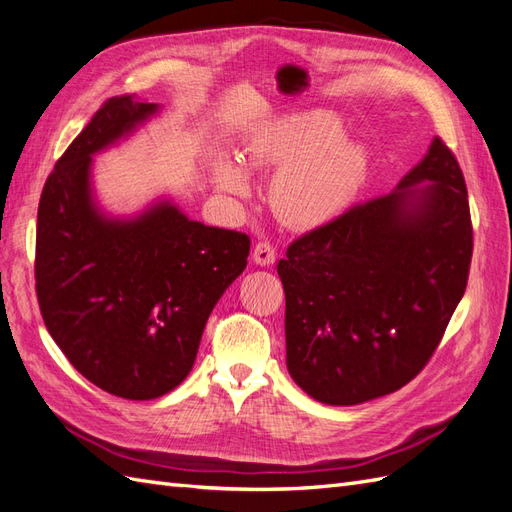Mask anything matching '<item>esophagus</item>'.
Masks as SVG:
<instances>
[{
	"label": "esophagus",
	"mask_w": 512,
	"mask_h": 512,
	"mask_svg": "<svg viewBox=\"0 0 512 512\" xmlns=\"http://www.w3.org/2000/svg\"><path fill=\"white\" fill-rule=\"evenodd\" d=\"M275 245L269 243V241H258L256 247H254V262L260 267H267V265H273L275 262Z\"/></svg>",
	"instance_id": "1"
}]
</instances>
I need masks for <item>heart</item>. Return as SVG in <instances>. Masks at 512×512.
I'll list each match as a JSON object with an SVG mask.
<instances>
[{"mask_svg": "<svg viewBox=\"0 0 512 512\" xmlns=\"http://www.w3.org/2000/svg\"><path fill=\"white\" fill-rule=\"evenodd\" d=\"M243 164L247 170L280 168L271 183V207L294 228L333 220L352 203L367 175L365 151L346 141L342 121L327 111L273 123L247 143ZM215 181L232 196L247 194L245 173L232 162L218 164Z\"/></svg>", "mask_w": 512, "mask_h": 512, "instance_id": "obj_1", "label": "heart"}]
</instances>
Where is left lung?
Instances as JSON below:
<instances>
[{
	"instance_id": "obj_1",
	"label": "left lung",
	"mask_w": 512,
	"mask_h": 512,
	"mask_svg": "<svg viewBox=\"0 0 512 512\" xmlns=\"http://www.w3.org/2000/svg\"><path fill=\"white\" fill-rule=\"evenodd\" d=\"M421 180L432 183L409 190ZM472 250L466 181L451 147L433 138L399 192L356 203L288 245L277 273L294 382L331 406L406 386L442 342Z\"/></svg>"
}]
</instances>
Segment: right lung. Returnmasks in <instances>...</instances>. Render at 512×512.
Listing matches in <instances>:
<instances>
[{
    "label": "right lung",
    "mask_w": 512,
    "mask_h": 512,
    "mask_svg": "<svg viewBox=\"0 0 512 512\" xmlns=\"http://www.w3.org/2000/svg\"><path fill=\"white\" fill-rule=\"evenodd\" d=\"M156 104L108 98L46 179L36 228L42 320L72 367L123 399L173 391L194 365L207 318L247 265L250 237L192 222L173 205L104 220L91 203V153Z\"/></svg>",
    "instance_id": "obj_1"
}]
</instances>
